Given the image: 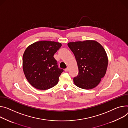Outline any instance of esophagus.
Listing matches in <instances>:
<instances>
[{"label":"esophagus","mask_w":128,"mask_h":128,"mask_svg":"<svg viewBox=\"0 0 128 128\" xmlns=\"http://www.w3.org/2000/svg\"><path fill=\"white\" fill-rule=\"evenodd\" d=\"M68 70H69V68H68V67H67L66 69H65V71L66 72H68Z\"/></svg>","instance_id":"obj_1"}]
</instances>
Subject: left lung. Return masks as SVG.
Instances as JSON below:
<instances>
[{"label":"left lung","instance_id":"left-lung-1","mask_svg":"<svg viewBox=\"0 0 128 128\" xmlns=\"http://www.w3.org/2000/svg\"><path fill=\"white\" fill-rule=\"evenodd\" d=\"M68 46L74 53L78 74L74 78V84L84 89L97 86L106 74L108 60L102 46L94 40L72 42Z\"/></svg>","mask_w":128,"mask_h":128}]
</instances>
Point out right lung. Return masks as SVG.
I'll use <instances>...</instances> for the list:
<instances>
[{"label":"right lung","mask_w":128,"mask_h":128,"mask_svg":"<svg viewBox=\"0 0 128 128\" xmlns=\"http://www.w3.org/2000/svg\"><path fill=\"white\" fill-rule=\"evenodd\" d=\"M61 46L59 42L40 41L26 48L23 55V70L32 86L46 90L58 84L63 70L58 68L54 56Z\"/></svg>","instance_id":"add662e5"}]
</instances>
